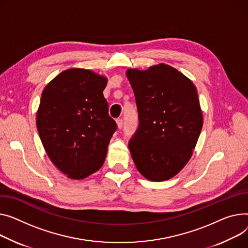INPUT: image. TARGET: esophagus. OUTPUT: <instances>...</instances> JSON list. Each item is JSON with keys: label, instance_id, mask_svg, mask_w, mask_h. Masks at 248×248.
Wrapping results in <instances>:
<instances>
[{"label": "esophagus", "instance_id": "obj_1", "mask_svg": "<svg viewBox=\"0 0 248 248\" xmlns=\"http://www.w3.org/2000/svg\"><path fill=\"white\" fill-rule=\"evenodd\" d=\"M115 123H117V125H118V128H122L123 127V124H124V122L122 119H118L117 121H115Z\"/></svg>", "mask_w": 248, "mask_h": 248}]
</instances>
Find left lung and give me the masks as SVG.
Instances as JSON below:
<instances>
[{
    "instance_id": "obj_1",
    "label": "left lung",
    "mask_w": 248,
    "mask_h": 248,
    "mask_svg": "<svg viewBox=\"0 0 248 248\" xmlns=\"http://www.w3.org/2000/svg\"><path fill=\"white\" fill-rule=\"evenodd\" d=\"M140 124L128 148L140 173L152 181L176 175L190 159L203 124L193 82L166 63L128 69Z\"/></svg>"
}]
</instances>
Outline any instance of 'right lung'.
<instances>
[{
  "label": "right lung",
  "instance_id": "right-lung-1",
  "mask_svg": "<svg viewBox=\"0 0 248 248\" xmlns=\"http://www.w3.org/2000/svg\"><path fill=\"white\" fill-rule=\"evenodd\" d=\"M105 76L72 68L54 78L42 93L37 127L45 151L72 179L102 168L115 122L108 115Z\"/></svg>",
  "mask_w": 248,
  "mask_h": 248
}]
</instances>
